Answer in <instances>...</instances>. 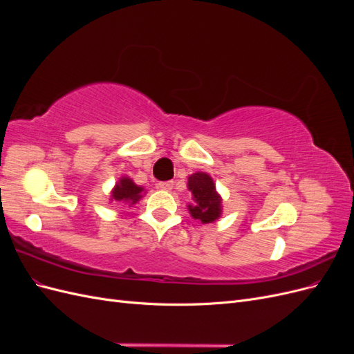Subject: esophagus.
Masks as SVG:
<instances>
[{"instance_id": "1", "label": "esophagus", "mask_w": 354, "mask_h": 354, "mask_svg": "<svg viewBox=\"0 0 354 354\" xmlns=\"http://www.w3.org/2000/svg\"><path fill=\"white\" fill-rule=\"evenodd\" d=\"M158 189L171 190V189H173V181H160V183H158Z\"/></svg>"}]
</instances>
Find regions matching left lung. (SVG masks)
I'll use <instances>...</instances> for the list:
<instances>
[{"label": "left lung", "mask_w": 354, "mask_h": 354, "mask_svg": "<svg viewBox=\"0 0 354 354\" xmlns=\"http://www.w3.org/2000/svg\"><path fill=\"white\" fill-rule=\"evenodd\" d=\"M187 187L194 196V203L187 205L190 216L203 224L216 221L221 216V196L217 194L211 176L198 171L189 176Z\"/></svg>", "instance_id": "1"}]
</instances>
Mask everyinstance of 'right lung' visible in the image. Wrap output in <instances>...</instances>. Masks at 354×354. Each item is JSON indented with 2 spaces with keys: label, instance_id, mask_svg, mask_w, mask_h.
Segmentation results:
<instances>
[{
  "label": "right lung",
  "instance_id": "add662e5",
  "mask_svg": "<svg viewBox=\"0 0 354 354\" xmlns=\"http://www.w3.org/2000/svg\"><path fill=\"white\" fill-rule=\"evenodd\" d=\"M143 194H146L145 189L137 186L130 177H121L115 185L111 198L116 202H127L130 205H134L142 199Z\"/></svg>",
  "mask_w": 354,
  "mask_h": 354
}]
</instances>
